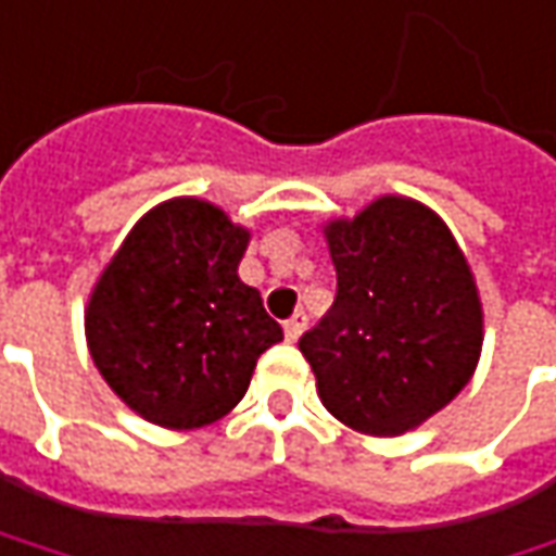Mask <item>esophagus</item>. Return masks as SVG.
I'll return each instance as SVG.
<instances>
[{"instance_id": "esophagus-1", "label": "esophagus", "mask_w": 556, "mask_h": 556, "mask_svg": "<svg viewBox=\"0 0 556 556\" xmlns=\"http://www.w3.org/2000/svg\"><path fill=\"white\" fill-rule=\"evenodd\" d=\"M282 329H286V338H289V341H298L301 332L307 329V314H304V311H298L295 316H289V319H286V326H282Z\"/></svg>"}]
</instances>
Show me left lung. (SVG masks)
<instances>
[{
  "label": "left lung",
  "mask_w": 556,
  "mask_h": 556,
  "mask_svg": "<svg viewBox=\"0 0 556 556\" xmlns=\"http://www.w3.org/2000/svg\"><path fill=\"white\" fill-rule=\"evenodd\" d=\"M338 292L298 348L323 406L348 428L400 437L452 403L483 348L468 261L428 205L381 197L326 224Z\"/></svg>",
  "instance_id": "8db88e82"
}]
</instances>
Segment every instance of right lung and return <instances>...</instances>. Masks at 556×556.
<instances>
[{"instance_id":"right-lung-1","label":"right lung","mask_w":556,"mask_h":556,"mask_svg":"<svg viewBox=\"0 0 556 556\" xmlns=\"http://www.w3.org/2000/svg\"><path fill=\"white\" fill-rule=\"evenodd\" d=\"M249 230L178 197L131 227L88 298L86 338L110 391L141 418L190 431L240 403L258 356L282 341L237 274Z\"/></svg>"}]
</instances>
